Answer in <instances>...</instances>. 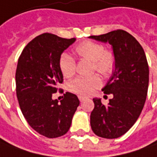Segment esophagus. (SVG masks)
<instances>
[{
	"mask_svg": "<svg viewBox=\"0 0 157 157\" xmlns=\"http://www.w3.org/2000/svg\"><path fill=\"white\" fill-rule=\"evenodd\" d=\"M78 98H79V100H80V101H85L86 99H87V97L82 96V95H79Z\"/></svg>",
	"mask_w": 157,
	"mask_h": 157,
	"instance_id": "34e87169",
	"label": "esophagus"
}]
</instances>
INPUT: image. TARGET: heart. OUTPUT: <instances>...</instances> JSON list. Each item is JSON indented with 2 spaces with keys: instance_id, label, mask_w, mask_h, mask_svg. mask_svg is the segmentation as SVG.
I'll return each instance as SVG.
<instances>
[{
  "instance_id": "heart-1",
  "label": "heart",
  "mask_w": 157,
  "mask_h": 157,
  "mask_svg": "<svg viewBox=\"0 0 157 157\" xmlns=\"http://www.w3.org/2000/svg\"><path fill=\"white\" fill-rule=\"evenodd\" d=\"M74 53L80 59L92 62V71H96L103 77H109L116 68V56L110 49H105L101 43L94 41H83L75 48ZM59 68L62 75L66 78L73 76L75 73L76 63L73 57L62 54L59 60ZM101 84L98 75L91 76H78L69 82V89L78 95H89Z\"/></svg>"
}]
</instances>
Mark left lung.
I'll list each match as a JSON object with an SVG mask.
<instances>
[{"instance_id":"left-lung-1","label":"left lung","mask_w":157,"mask_h":157,"mask_svg":"<svg viewBox=\"0 0 157 157\" xmlns=\"http://www.w3.org/2000/svg\"><path fill=\"white\" fill-rule=\"evenodd\" d=\"M89 37L111 44L116 60L113 75L101 89L106 95L112 94L113 98L108 106L101 99H93L91 128L100 137H120L136 122L145 103L149 87L147 58L141 44L124 30Z\"/></svg>"}]
</instances>
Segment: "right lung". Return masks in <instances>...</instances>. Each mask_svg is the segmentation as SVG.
Wrapping results in <instances>:
<instances>
[{
    "mask_svg": "<svg viewBox=\"0 0 157 157\" xmlns=\"http://www.w3.org/2000/svg\"><path fill=\"white\" fill-rule=\"evenodd\" d=\"M75 41L41 34L27 44L18 60L15 83L21 110L30 127L48 138L68 132L80 104L78 97L69 92L60 101L52 97L63 82L61 55Z\"/></svg>",
    "mask_w": 157,
    "mask_h": 157,
    "instance_id": "right-lung-1",
    "label": "right lung"
}]
</instances>
